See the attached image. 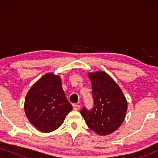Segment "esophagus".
Instances as JSON below:
<instances>
[{"mask_svg": "<svg viewBox=\"0 0 158 158\" xmlns=\"http://www.w3.org/2000/svg\"><path fill=\"white\" fill-rule=\"evenodd\" d=\"M80 108H81V106H80V105H78V104H73V109H74V110H79Z\"/></svg>", "mask_w": 158, "mask_h": 158, "instance_id": "esophagus-1", "label": "esophagus"}]
</instances>
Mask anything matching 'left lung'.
Returning a JSON list of instances; mask_svg holds the SVG:
<instances>
[{"label":"left lung","mask_w":158,"mask_h":158,"mask_svg":"<svg viewBox=\"0 0 158 158\" xmlns=\"http://www.w3.org/2000/svg\"><path fill=\"white\" fill-rule=\"evenodd\" d=\"M94 106L90 111L83 107L81 114L88 127L99 135L116 131L124 122L127 101L117 83L103 71L90 73Z\"/></svg>","instance_id":"left-lung-1"}]
</instances>
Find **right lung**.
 Wrapping results in <instances>:
<instances>
[{"label":"right lung","mask_w":158,"mask_h":158,"mask_svg":"<svg viewBox=\"0 0 158 158\" xmlns=\"http://www.w3.org/2000/svg\"><path fill=\"white\" fill-rule=\"evenodd\" d=\"M73 109L62 87L61 78L47 73L27 94L24 111L32 125L42 132H51L61 126Z\"/></svg>","instance_id":"1"}]
</instances>
